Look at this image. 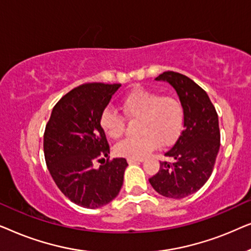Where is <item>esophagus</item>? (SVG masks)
I'll list each match as a JSON object with an SVG mask.
<instances>
[{
	"instance_id": "esophagus-1",
	"label": "esophagus",
	"mask_w": 251,
	"mask_h": 251,
	"mask_svg": "<svg viewBox=\"0 0 251 251\" xmlns=\"http://www.w3.org/2000/svg\"><path fill=\"white\" fill-rule=\"evenodd\" d=\"M128 161L129 164H132V163H137V162H143V159H128L126 160Z\"/></svg>"
}]
</instances>
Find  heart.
<instances>
[{"label": "heart", "instance_id": "obj_1", "mask_svg": "<svg viewBox=\"0 0 251 251\" xmlns=\"http://www.w3.org/2000/svg\"><path fill=\"white\" fill-rule=\"evenodd\" d=\"M126 118L138 120L137 138H126L115 145V154L128 159H144L159 145L169 146L180 135L184 121L181 102L173 96H161L152 89L137 87L121 100ZM99 125L113 139L125 132L126 120L112 108H105L99 116Z\"/></svg>", "mask_w": 251, "mask_h": 251}]
</instances>
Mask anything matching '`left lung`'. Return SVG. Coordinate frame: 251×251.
<instances>
[{"label":"left lung","instance_id":"obj_1","mask_svg":"<svg viewBox=\"0 0 251 251\" xmlns=\"http://www.w3.org/2000/svg\"><path fill=\"white\" fill-rule=\"evenodd\" d=\"M155 80L167 81L176 90L184 109V130L164 154L174 162H160L159 173L149 180L163 197L183 199L198 192L211 176L221 146L218 115L207 92L190 77L168 71Z\"/></svg>","mask_w":251,"mask_h":251}]
</instances>
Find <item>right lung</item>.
Here are the masks:
<instances>
[{"instance_id": "add662e5", "label": "right lung", "mask_w": 251, "mask_h": 251, "mask_svg": "<svg viewBox=\"0 0 251 251\" xmlns=\"http://www.w3.org/2000/svg\"><path fill=\"white\" fill-rule=\"evenodd\" d=\"M120 87L97 82L78 85L54 105L46 126L48 169L61 193L80 207H102L122 187L128 163L123 157L105 163L109 146L99 125V116ZM96 160L104 161L98 170L93 168Z\"/></svg>"}]
</instances>
